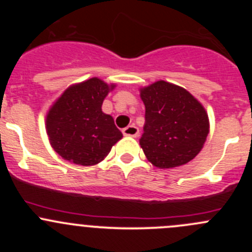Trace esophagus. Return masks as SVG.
Instances as JSON below:
<instances>
[{
	"mask_svg": "<svg viewBox=\"0 0 252 252\" xmlns=\"http://www.w3.org/2000/svg\"><path fill=\"white\" fill-rule=\"evenodd\" d=\"M124 136H131V138H136L139 135V129L135 126H128L126 128H124L123 130Z\"/></svg>",
	"mask_w": 252,
	"mask_h": 252,
	"instance_id": "1",
	"label": "esophagus"
}]
</instances>
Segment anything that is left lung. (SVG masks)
<instances>
[{"label":"left lung","mask_w":252,"mask_h":252,"mask_svg":"<svg viewBox=\"0 0 252 252\" xmlns=\"http://www.w3.org/2000/svg\"><path fill=\"white\" fill-rule=\"evenodd\" d=\"M145 105V156L158 168H173L191 161L204 146L208 117L201 103L180 86L159 80L141 89Z\"/></svg>","instance_id":"1"}]
</instances>
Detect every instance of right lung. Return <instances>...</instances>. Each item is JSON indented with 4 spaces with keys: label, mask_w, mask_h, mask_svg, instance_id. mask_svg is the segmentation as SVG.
I'll return each mask as SVG.
<instances>
[{
    "label": "right lung",
    "mask_w": 252,
    "mask_h": 252,
    "mask_svg": "<svg viewBox=\"0 0 252 252\" xmlns=\"http://www.w3.org/2000/svg\"><path fill=\"white\" fill-rule=\"evenodd\" d=\"M113 88L91 78L68 88L51 107L46 130L53 150L61 157L80 166H94L122 139L113 118L101 110Z\"/></svg>",
    "instance_id": "add662e5"
}]
</instances>
